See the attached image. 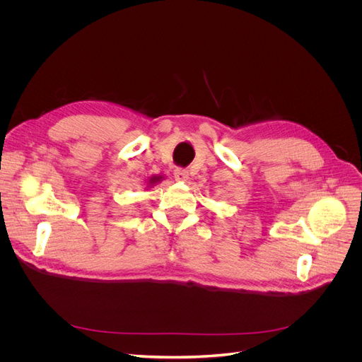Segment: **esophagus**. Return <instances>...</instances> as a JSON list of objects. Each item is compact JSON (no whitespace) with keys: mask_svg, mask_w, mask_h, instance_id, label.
Returning <instances> with one entry per match:
<instances>
[{"mask_svg":"<svg viewBox=\"0 0 362 362\" xmlns=\"http://www.w3.org/2000/svg\"><path fill=\"white\" fill-rule=\"evenodd\" d=\"M187 177H189L187 170H185V168H176V170H175V179H176V180H179V182H186Z\"/></svg>","mask_w":362,"mask_h":362,"instance_id":"1","label":"esophagus"}]
</instances>
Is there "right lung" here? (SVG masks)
<instances>
[{
    "label": "right lung",
    "instance_id": "add662e5",
    "mask_svg": "<svg viewBox=\"0 0 362 362\" xmlns=\"http://www.w3.org/2000/svg\"><path fill=\"white\" fill-rule=\"evenodd\" d=\"M163 177L161 176H152L151 179H149V185H154V183H157V182H160Z\"/></svg>",
    "mask_w": 362,
    "mask_h": 362
}]
</instances>
